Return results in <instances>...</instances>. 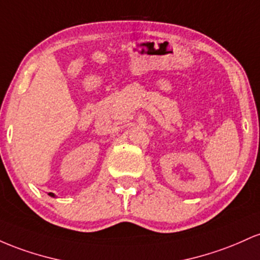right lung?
Instances as JSON below:
<instances>
[{
    "label": "right lung",
    "mask_w": 260,
    "mask_h": 260,
    "mask_svg": "<svg viewBox=\"0 0 260 260\" xmlns=\"http://www.w3.org/2000/svg\"><path fill=\"white\" fill-rule=\"evenodd\" d=\"M49 195H50V197H52V198H55V194L54 193H49Z\"/></svg>",
    "instance_id": "1"
}]
</instances>
